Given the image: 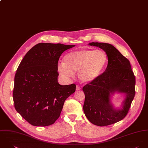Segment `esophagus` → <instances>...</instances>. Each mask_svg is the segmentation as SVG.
Returning a JSON list of instances; mask_svg holds the SVG:
<instances>
[{
  "label": "esophagus",
  "mask_w": 148,
  "mask_h": 148,
  "mask_svg": "<svg viewBox=\"0 0 148 148\" xmlns=\"http://www.w3.org/2000/svg\"><path fill=\"white\" fill-rule=\"evenodd\" d=\"M81 89V86L80 85H77V87H76V90H79Z\"/></svg>",
  "instance_id": "1"
}]
</instances>
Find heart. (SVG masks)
I'll return each mask as SVG.
<instances>
[{"label":"heart","instance_id":"1","mask_svg":"<svg viewBox=\"0 0 148 148\" xmlns=\"http://www.w3.org/2000/svg\"><path fill=\"white\" fill-rule=\"evenodd\" d=\"M59 62L58 70L64 77H72L78 71L79 78L89 82L98 78L105 70L108 62L106 54L101 50H83L71 52Z\"/></svg>","mask_w":148,"mask_h":148}]
</instances>
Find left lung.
I'll list each match as a JSON object with an SVG mask.
<instances>
[{
  "instance_id": "left-lung-1",
  "label": "left lung",
  "mask_w": 148,
  "mask_h": 148,
  "mask_svg": "<svg viewBox=\"0 0 148 148\" xmlns=\"http://www.w3.org/2000/svg\"><path fill=\"white\" fill-rule=\"evenodd\" d=\"M89 45L102 49L108 56V63L105 71L98 78L84 86V111L94 125L108 126L127 115L136 94V78L129 60L113 45L98 42ZM117 90L127 94L121 110L114 109L110 101V93Z\"/></svg>"
}]
</instances>
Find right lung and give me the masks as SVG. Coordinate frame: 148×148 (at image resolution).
Instances as JSON below:
<instances>
[{"label":"right lung","mask_w":148,"mask_h":148,"mask_svg":"<svg viewBox=\"0 0 148 148\" xmlns=\"http://www.w3.org/2000/svg\"><path fill=\"white\" fill-rule=\"evenodd\" d=\"M74 46L40 43L30 49L19 64L14 78V106L31 125L53 124L65 100L75 91V84L60 85L58 82L59 57Z\"/></svg>","instance_id":"right-lung-1"}]
</instances>
